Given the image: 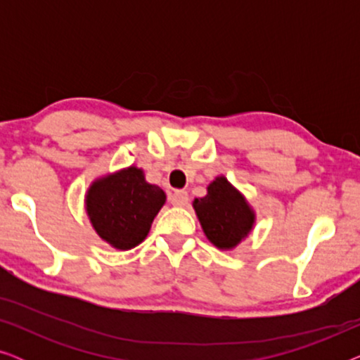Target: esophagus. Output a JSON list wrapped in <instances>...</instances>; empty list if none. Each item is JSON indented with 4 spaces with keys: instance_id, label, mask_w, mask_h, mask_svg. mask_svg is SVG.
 Segmentation results:
<instances>
[{
    "instance_id": "esophagus-1",
    "label": "esophagus",
    "mask_w": 360,
    "mask_h": 360,
    "mask_svg": "<svg viewBox=\"0 0 360 360\" xmlns=\"http://www.w3.org/2000/svg\"><path fill=\"white\" fill-rule=\"evenodd\" d=\"M170 203L174 206H186L188 205V193L184 190H176L170 195Z\"/></svg>"
}]
</instances>
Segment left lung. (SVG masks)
<instances>
[{"label":"left lung","mask_w":360,"mask_h":360,"mask_svg":"<svg viewBox=\"0 0 360 360\" xmlns=\"http://www.w3.org/2000/svg\"><path fill=\"white\" fill-rule=\"evenodd\" d=\"M193 208L206 238L218 249H234L255 223L248 200L223 175L211 181L203 198H195Z\"/></svg>","instance_id":"left-lung-1"}]
</instances>
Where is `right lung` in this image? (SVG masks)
I'll list each match as a JSON object with an SVG mask.
<instances>
[{
  "mask_svg": "<svg viewBox=\"0 0 360 360\" xmlns=\"http://www.w3.org/2000/svg\"><path fill=\"white\" fill-rule=\"evenodd\" d=\"M164 203V190L147 184L144 172L134 165L93 181L85 198L93 229L120 250L136 248L147 238Z\"/></svg>",
  "mask_w": 360,
  "mask_h": 360,
  "instance_id": "add662e5",
  "label": "right lung"
}]
</instances>
